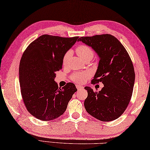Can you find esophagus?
Instances as JSON below:
<instances>
[{
  "instance_id": "1",
  "label": "esophagus",
  "mask_w": 150,
  "mask_h": 150,
  "mask_svg": "<svg viewBox=\"0 0 150 150\" xmlns=\"http://www.w3.org/2000/svg\"><path fill=\"white\" fill-rule=\"evenodd\" d=\"M76 88H77V89H78V90H82L83 88H84V87L82 86H80V85H78V84H76Z\"/></svg>"
}]
</instances>
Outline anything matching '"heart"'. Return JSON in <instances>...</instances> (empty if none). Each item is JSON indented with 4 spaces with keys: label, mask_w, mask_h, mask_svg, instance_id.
I'll return each instance as SVG.
<instances>
[{
    "label": "heart",
    "mask_w": 150,
    "mask_h": 150,
    "mask_svg": "<svg viewBox=\"0 0 150 150\" xmlns=\"http://www.w3.org/2000/svg\"><path fill=\"white\" fill-rule=\"evenodd\" d=\"M76 52L77 54L80 56V58L84 61L86 60H92L94 55V52L93 49L90 47V46L86 45H82L78 46V47L76 48ZM69 56V52H66L64 56L62 59V64L64 66H65L66 64V62H67ZM88 76H89V74H88V72H76L74 73L71 76L70 79L72 80L73 82L82 83L85 82L86 80L88 78Z\"/></svg>",
    "instance_id": "1"
}]
</instances>
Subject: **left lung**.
<instances>
[{"instance_id": "8db88e82", "label": "left lung", "mask_w": 150, "mask_h": 150, "mask_svg": "<svg viewBox=\"0 0 150 150\" xmlns=\"http://www.w3.org/2000/svg\"><path fill=\"white\" fill-rule=\"evenodd\" d=\"M91 46L100 57L92 84L102 82L100 92L85 87L88 96L84 107L88 114L103 122L121 116L130 101L135 82L133 63L126 48L111 34L82 36L78 39Z\"/></svg>"}]
</instances>
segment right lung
<instances>
[{
  "label": "right lung",
  "instance_id": "right-lung-1",
  "mask_svg": "<svg viewBox=\"0 0 150 150\" xmlns=\"http://www.w3.org/2000/svg\"><path fill=\"white\" fill-rule=\"evenodd\" d=\"M78 36L64 38L44 34L28 45L19 65V81L24 105L33 116L42 121L60 117L77 91L73 83L58 88L56 72Z\"/></svg>",
  "mask_w": 150,
  "mask_h": 150
}]
</instances>
